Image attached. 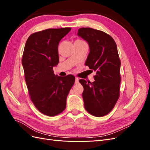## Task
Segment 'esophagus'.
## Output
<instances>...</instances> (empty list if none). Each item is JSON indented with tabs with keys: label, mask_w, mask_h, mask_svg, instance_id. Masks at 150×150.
Listing matches in <instances>:
<instances>
[{
	"label": "esophagus",
	"mask_w": 150,
	"mask_h": 150,
	"mask_svg": "<svg viewBox=\"0 0 150 150\" xmlns=\"http://www.w3.org/2000/svg\"><path fill=\"white\" fill-rule=\"evenodd\" d=\"M79 83V78H77V77H76V80H75V83L77 84Z\"/></svg>",
	"instance_id": "1"
}]
</instances>
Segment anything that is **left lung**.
<instances>
[{
  "label": "left lung",
  "instance_id": "1",
  "mask_svg": "<svg viewBox=\"0 0 150 150\" xmlns=\"http://www.w3.org/2000/svg\"><path fill=\"white\" fill-rule=\"evenodd\" d=\"M78 34L89 46L85 64L96 72L94 82L79 81L84 88V108L94 116H104L115 107L120 94L121 61L116 44L110 35L97 29L82 28Z\"/></svg>",
  "mask_w": 150,
  "mask_h": 150
}]
</instances>
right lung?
Here are the masks:
<instances>
[{
    "instance_id": "obj_1",
    "label": "right lung",
    "mask_w": 150,
    "mask_h": 150,
    "mask_svg": "<svg viewBox=\"0 0 150 150\" xmlns=\"http://www.w3.org/2000/svg\"><path fill=\"white\" fill-rule=\"evenodd\" d=\"M71 28L47 29L32 34L25 42L22 64L30 100L42 114L55 116L65 110L66 98L75 82L73 75L55 76L58 45Z\"/></svg>"
}]
</instances>
